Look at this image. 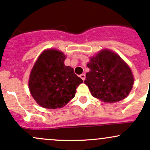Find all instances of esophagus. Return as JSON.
Masks as SVG:
<instances>
[{
  "mask_svg": "<svg viewBox=\"0 0 150 150\" xmlns=\"http://www.w3.org/2000/svg\"><path fill=\"white\" fill-rule=\"evenodd\" d=\"M80 78L83 81H84V80H85V78H86V75L84 74H82L80 75Z\"/></svg>",
  "mask_w": 150,
  "mask_h": 150,
  "instance_id": "34e87169",
  "label": "esophagus"
}]
</instances>
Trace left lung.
<instances>
[{
    "instance_id": "1",
    "label": "left lung",
    "mask_w": 150,
    "mask_h": 150,
    "mask_svg": "<svg viewBox=\"0 0 150 150\" xmlns=\"http://www.w3.org/2000/svg\"><path fill=\"white\" fill-rule=\"evenodd\" d=\"M84 83L93 97L106 103L120 101L132 90L134 78L129 67L117 54L102 50L87 64Z\"/></svg>"
}]
</instances>
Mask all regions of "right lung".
I'll return each mask as SVG.
<instances>
[{
    "mask_svg": "<svg viewBox=\"0 0 150 150\" xmlns=\"http://www.w3.org/2000/svg\"><path fill=\"white\" fill-rule=\"evenodd\" d=\"M65 59L62 52L50 50L44 52L35 62L30 73L29 88L40 106L50 109L64 106L83 83L71 67L65 66Z\"/></svg>",
    "mask_w": 150,
    "mask_h": 150,
    "instance_id": "1",
    "label": "right lung"
}]
</instances>
